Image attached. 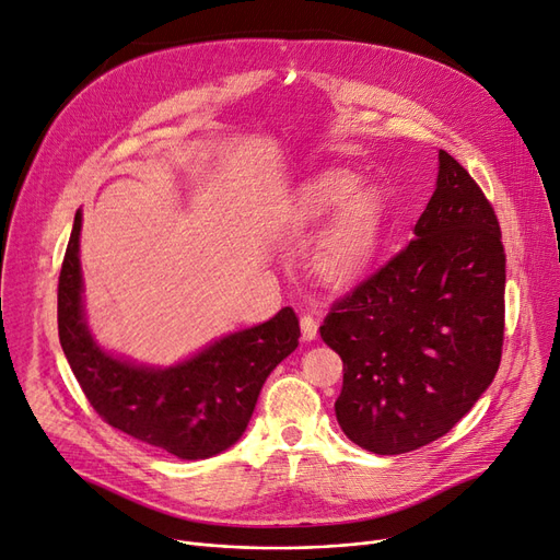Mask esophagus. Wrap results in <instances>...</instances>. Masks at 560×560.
Instances as JSON below:
<instances>
[{"label":"esophagus","mask_w":560,"mask_h":560,"mask_svg":"<svg viewBox=\"0 0 560 560\" xmlns=\"http://www.w3.org/2000/svg\"><path fill=\"white\" fill-rule=\"evenodd\" d=\"M301 338L306 343L317 338V315L315 313H303L301 315Z\"/></svg>","instance_id":"esophagus-1"}]
</instances>
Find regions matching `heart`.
I'll return each mask as SVG.
<instances>
[{"label":"heart","instance_id":"1","mask_svg":"<svg viewBox=\"0 0 560 560\" xmlns=\"http://www.w3.org/2000/svg\"><path fill=\"white\" fill-rule=\"evenodd\" d=\"M348 171H327L301 186L290 210L296 235L313 233L311 270L327 287L358 284L374 266L385 238V200L374 186Z\"/></svg>","mask_w":560,"mask_h":560}]
</instances>
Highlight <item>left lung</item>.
<instances>
[{"mask_svg":"<svg viewBox=\"0 0 560 560\" xmlns=\"http://www.w3.org/2000/svg\"><path fill=\"white\" fill-rule=\"evenodd\" d=\"M498 217L439 149L434 194L413 241L334 303L319 336L343 360L334 409L350 442L409 453L444 436L493 383L504 334Z\"/></svg>","mask_w":560,"mask_h":560,"instance_id":"8db88e82","label":"left lung"}]
</instances>
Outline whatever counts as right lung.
Masks as SVG:
<instances>
[{
	"mask_svg": "<svg viewBox=\"0 0 560 560\" xmlns=\"http://www.w3.org/2000/svg\"><path fill=\"white\" fill-rule=\"evenodd\" d=\"M77 210L58 280V336L93 409L112 428L179 460L231 448L257 406L266 378L299 346V319L282 308L261 325L231 331L171 366L135 362L97 343L89 327Z\"/></svg>",
	"mask_w": 560,
	"mask_h": 560,
	"instance_id": "add662e5",
	"label": "right lung"
}]
</instances>
